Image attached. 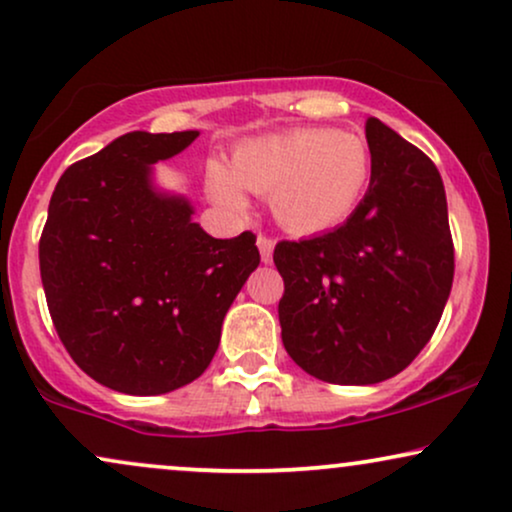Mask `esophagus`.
<instances>
[{"instance_id": "34e87169", "label": "esophagus", "mask_w": 512, "mask_h": 512, "mask_svg": "<svg viewBox=\"0 0 512 512\" xmlns=\"http://www.w3.org/2000/svg\"><path fill=\"white\" fill-rule=\"evenodd\" d=\"M256 244H258V251H261L263 263H270V258H273V246H275L273 239L266 237V235H258Z\"/></svg>"}]
</instances>
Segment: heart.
<instances>
[{"label":"heart","mask_w":512,"mask_h":512,"mask_svg":"<svg viewBox=\"0 0 512 512\" xmlns=\"http://www.w3.org/2000/svg\"><path fill=\"white\" fill-rule=\"evenodd\" d=\"M372 166L370 144L358 132L299 128L251 137L235 149L230 166L211 159L206 189L218 206L235 213L249 208L246 189L263 194L285 230L320 235L358 211Z\"/></svg>","instance_id":"obj_1"}]
</instances>
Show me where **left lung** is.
<instances>
[{
	"mask_svg": "<svg viewBox=\"0 0 512 512\" xmlns=\"http://www.w3.org/2000/svg\"><path fill=\"white\" fill-rule=\"evenodd\" d=\"M372 180L358 211L325 235L280 242L282 344L308 375L377 384L399 375L437 330L453 285L444 182L377 118L365 123Z\"/></svg>",
	"mask_w": 512,
	"mask_h": 512,
	"instance_id": "obj_1",
	"label": "left lung"
}]
</instances>
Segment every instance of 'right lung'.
<instances>
[{"mask_svg":"<svg viewBox=\"0 0 512 512\" xmlns=\"http://www.w3.org/2000/svg\"><path fill=\"white\" fill-rule=\"evenodd\" d=\"M197 137L128 132L73 163L49 201L40 275L54 327L78 368L121 394L197 380L261 263L251 232L211 237L185 194L156 185V163Z\"/></svg>","mask_w":512,"mask_h":512,"instance_id":"obj_1","label":"right lung"}]
</instances>
